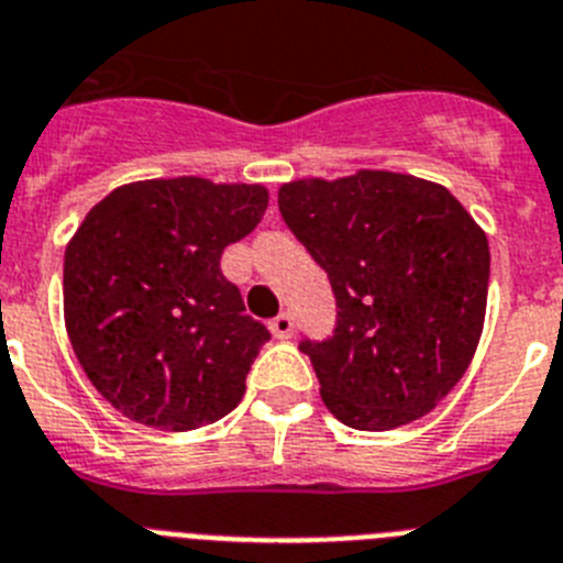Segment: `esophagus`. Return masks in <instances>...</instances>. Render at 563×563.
Segmentation results:
<instances>
[{"mask_svg":"<svg viewBox=\"0 0 563 563\" xmlns=\"http://www.w3.org/2000/svg\"><path fill=\"white\" fill-rule=\"evenodd\" d=\"M268 329H272V334H275L277 340H288V336L295 334V317L288 314V311H283V314H277L275 320L268 322Z\"/></svg>","mask_w":563,"mask_h":563,"instance_id":"esophagus-1","label":"esophagus"}]
</instances>
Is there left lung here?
I'll use <instances>...</instances> for the list:
<instances>
[{
	"label": "left lung",
	"instance_id": "8db88e82",
	"mask_svg": "<svg viewBox=\"0 0 563 563\" xmlns=\"http://www.w3.org/2000/svg\"><path fill=\"white\" fill-rule=\"evenodd\" d=\"M277 207L336 297L334 334L300 342L325 408L356 430L430 413L464 376L485 325L482 227L439 184L385 169L291 180Z\"/></svg>",
	"mask_w": 563,
	"mask_h": 563
}]
</instances>
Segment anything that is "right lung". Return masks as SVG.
Masks as SVG:
<instances>
[{
	"instance_id": "1",
	"label": "right lung",
	"mask_w": 563,
	"mask_h": 563,
	"mask_svg": "<svg viewBox=\"0 0 563 563\" xmlns=\"http://www.w3.org/2000/svg\"><path fill=\"white\" fill-rule=\"evenodd\" d=\"M268 207L261 184L155 178L112 189L65 252V325L101 397L161 430L212 424L268 340L221 272Z\"/></svg>"
}]
</instances>
